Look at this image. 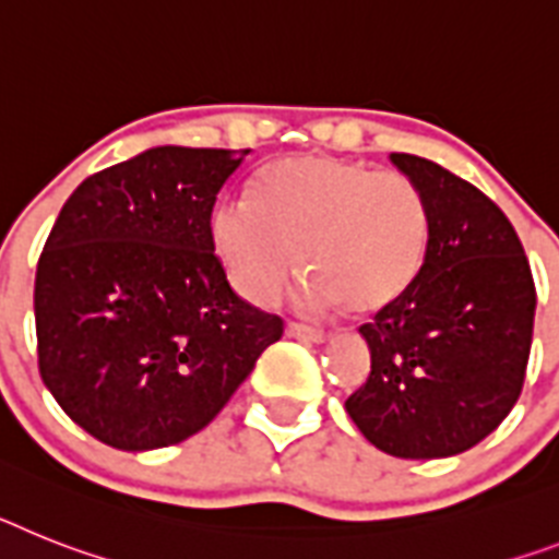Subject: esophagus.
<instances>
[{
  "label": "esophagus",
  "instance_id": "obj_1",
  "mask_svg": "<svg viewBox=\"0 0 559 559\" xmlns=\"http://www.w3.org/2000/svg\"><path fill=\"white\" fill-rule=\"evenodd\" d=\"M289 337H298V341H312V344H323L330 332L318 330V326H307V323H289L287 326Z\"/></svg>",
  "mask_w": 559,
  "mask_h": 559
}]
</instances>
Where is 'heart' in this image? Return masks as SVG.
Returning <instances> with one entry per match:
<instances>
[{
  "instance_id": "b5f03b06",
  "label": "heart",
  "mask_w": 559,
  "mask_h": 559,
  "mask_svg": "<svg viewBox=\"0 0 559 559\" xmlns=\"http://www.w3.org/2000/svg\"><path fill=\"white\" fill-rule=\"evenodd\" d=\"M429 229V201L409 176L332 156L275 164L258 178L255 199H227L213 213L233 287L270 304L298 261L307 272L298 301L312 312L395 304L424 270Z\"/></svg>"
}]
</instances>
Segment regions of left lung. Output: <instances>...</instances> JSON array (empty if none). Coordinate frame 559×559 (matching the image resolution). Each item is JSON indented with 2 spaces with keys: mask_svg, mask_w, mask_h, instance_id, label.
<instances>
[{
  "mask_svg": "<svg viewBox=\"0 0 559 559\" xmlns=\"http://www.w3.org/2000/svg\"><path fill=\"white\" fill-rule=\"evenodd\" d=\"M429 201L420 275L372 323L367 383L346 397L360 435L406 461L452 457L503 424L526 381L534 278L489 195L429 158L392 153Z\"/></svg>",
  "mask_w": 559,
  "mask_h": 559,
  "instance_id": "obj_1",
  "label": "left lung"
}]
</instances>
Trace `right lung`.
Masks as SVG:
<instances>
[{
    "label": "right lung",
    "instance_id": "1",
    "mask_svg": "<svg viewBox=\"0 0 559 559\" xmlns=\"http://www.w3.org/2000/svg\"><path fill=\"white\" fill-rule=\"evenodd\" d=\"M250 150L153 147L64 201L36 266L39 374L73 424L121 452L201 431L284 335L233 293L215 199Z\"/></svg>",
    "mask_w": 559,
    "mask_h": 559
}]
</instances>
